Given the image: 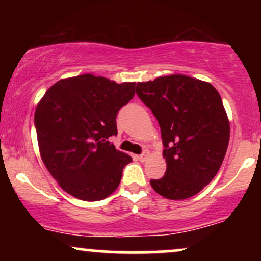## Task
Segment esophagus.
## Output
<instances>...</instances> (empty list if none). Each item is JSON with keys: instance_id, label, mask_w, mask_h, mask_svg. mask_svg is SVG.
Returning <instances> with one entry per match:
<instances>
[{"instance_id": "1", "label": "esophagus", "mask_w": 261, "mask_h": 261, "mask_svg": "<svg viewBox=\"0 0 261 261\" xmlns=\"http://www.w3.org/2000/svg\"><path fill=\"white\" fill-rule=\"evenodd\" d=\"M147 158H148V152H144V153H142V154L138 155V159L140 160V162H146V160H147Z\"/></svg>"}]
</instances>
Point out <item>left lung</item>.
Returning a JSON list of instances; mask_svg holds the SVG:
<instances>
[{
    "instance_id": "1",
    "label": "left lung",
    "mask_w": 261,
    "mask_h": 261,
    "mask_svg": "<svg viewBox=\"0 0 261 261\" xmlns=\"http://www.w3.org/2000/svg\"><path fill=\"white\" fill-rule=\"evenodd\" d=\"M137 94L152 110L162 130L165 176L152 179L163 197L187 199L219 172L230 126L219 91L208 82L174 73L139 82Z\"/></svg>"
}]
</instances>
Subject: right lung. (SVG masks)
<instances>
[{"label": "right lung", "mask_w": 261, "mask_h": 261, "mask_svg": "<svg viewBox=\"0 0 261 261\" xmlns=\"http://www.w3.org/2000/svg\"><path fill=\"white\" fill-rule=\"evenodd\" d=\"M135 82L116 83L91 73L63 78L34 114L41 160L64 191L82 201L105 199L119 187L132 156L108 139L116 115L133 98Z\"/></svg>", "instance_id": "right-lung-1"}]
</instances>
